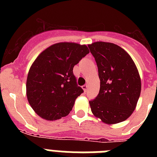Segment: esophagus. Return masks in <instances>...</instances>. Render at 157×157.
Wrapping results in <instances>:
<instances>
[{"instance_id": "esophagus-1", "label": "esophagus", "mask_w": 157, "mask_h": 157, "mask_svg": "<svg viewBox=\"0 0 157 157\" xmlns=\"http://www.w3.org/2000/svg\"><path fill=\"white\" fill-rule=\"evenodd\" d=\"M82 89H83V90L85 91H87V90H88V84H86V85L82 86Z\"/></svg>"}]
</instances>
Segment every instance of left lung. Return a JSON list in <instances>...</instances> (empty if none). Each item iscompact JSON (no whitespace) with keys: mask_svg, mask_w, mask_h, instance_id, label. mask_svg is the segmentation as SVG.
<instances>
[{"mask_svg":"<svg viewBox=\"0 0 157 157\" xmlns=\"http://www.w3.org/2000/svg\"><path fill=\"white\" fill-rule=\"evenodd\" d=\"M98 65L101 86L98 97L89 101L93 114L107 124L126 120L136 108L141 78L132 58L113 43L88 45Z\"/></svg>","mask_w":157,"mask_h":157,"instance_id":"left-lung-1","label":"left lung"}]
</instances>
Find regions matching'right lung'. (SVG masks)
Segmentation results:
<instances>
[{
    "instance_id": "add662e5",
    "label": "right lung",
    "mask_w": 157,
    "mask_h": 157,
    "mask_svg": "<svg viewBox=\"0 0 157 157\" xmlns=\"http://www.w3.org/2000/svg\"><path fill=\"white\" fill-rule=\"evenodd\" d=\"M90 52L86 45L59 42L41 52L32 63L27 79L28 102L40 117L59 120L70 113L83 93L73 67Z\"/></svg>"
}]
</instances>
